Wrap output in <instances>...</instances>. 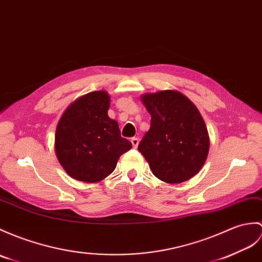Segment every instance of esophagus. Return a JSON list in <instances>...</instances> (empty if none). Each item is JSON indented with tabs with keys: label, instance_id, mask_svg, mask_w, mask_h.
Masks as SVG:
<instances>
[{
	"label": "esophagus",
	"instance_id": "obj_1",
	"mask_svg": "<svg viewBox=\"0 0 262 262\" xmlns=\"http://www.w3.org/2000/svg\"><path fill=\"white\" fill-rule=\"evenodd\" d=\"M130 142H132V144H133V147H134V148H137V146H138V144H139L138 138H137V137H133V138L130 139Z\"/></svg>",
	"mask_w": 262,
	"mask_h": 262
}]
</instances>
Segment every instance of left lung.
I'll list each match as a JSON object with an SVG mask.
<instances>
[{"mask_svg":"<svg viewBox=\"0 0 262 262\" xmlns=\"http://www.w3.org/2000/svg\"><path fill=\"white\" fill-rule=\"evenodd\" d=\"M150 128L138 145L151 172L169 184L192 179L208 159L210 137L196 106L178 90L144 94Z\"/></svg>","mask_w":262,"mask_h":262,"instance_id":"left-lung-1","label":"left lung"}]
</instances>
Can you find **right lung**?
<instances>
[{"mask_svg":"<svg viewBox=\"0 0 262 262\" xmlns=\"http://www.w3.org/2000/svg\"><path fill=\"white\" fill-rule=\"evenodd\" d=\"M109 106L107 91H93L70 103L60 117L54 150L72 179L86 183L102 181L132 148L128 139L120 136L117 121L108 116Z\"/></svg>","mask_w":262,"mask_h":262,"instance_id":"right-lung-1","label":"right lung"}]
</instances>
